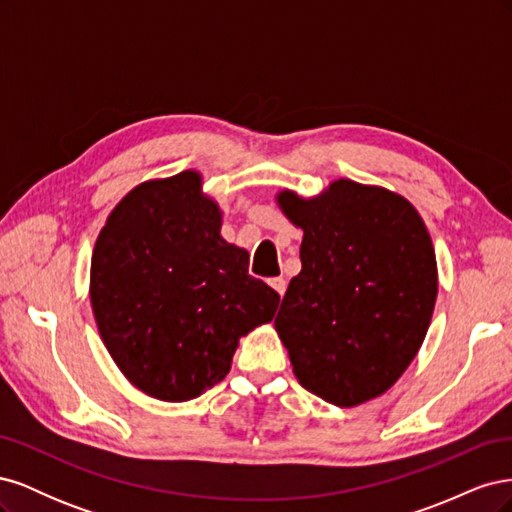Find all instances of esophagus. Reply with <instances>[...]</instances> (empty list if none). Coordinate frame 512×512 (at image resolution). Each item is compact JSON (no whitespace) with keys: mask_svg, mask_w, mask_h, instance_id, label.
Returning a JSON list of instances; mask_svg holds the SVG:
<instances>
[{"mask_svg":"<svg viewBox=\"0 0 512 512\" xmlns=\"http://www.w3.org/2000/svg\"><path fill=\"white\" fill-rule=\"evenodd\" d=\"M269 286L280 294V297H284V292H286V280L284 277H273V280H269Z\"/></svg>","mask_w":512,"mask_h":512,"instance_id":"1","label":"esophagus"}]
</instances>
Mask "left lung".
<instances>
[{"mask_svg":"<svg viewBox=\"0 0 512 512\" xmlns=\"http://www.w3.org/2000/svg\"><path fill=\"white\" fill-rule=\"evenodd\" d=\"M303 228L301 273L275 318L309 393L352 408L386 393L427 335L438 297L431 237L404 196L350 179L314 198L277 194Z\"/></svg>","mask_w":512,"mask_h":512,"instance_id":"obj_1","label":"left lung"}]
</instances>
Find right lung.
I'll return each mask as SVG.
<instances>
[{"label":"right lung","instance_id":"obj_1","mask_svg":"<svg viewBox=\"0 0 512 512\" xmlns=\"http://www.w3.org/2000/svg\"><path fill=\"white\" fill-rule=\"evenodd\" d=\"M196 170L121 200L91 256L89 299L106 350L136 389L188 401L226 378L239 337L271 322L280 294L220 235Z\"/></svg>","mask_w":512,"mask_h":512}]
</instances>
